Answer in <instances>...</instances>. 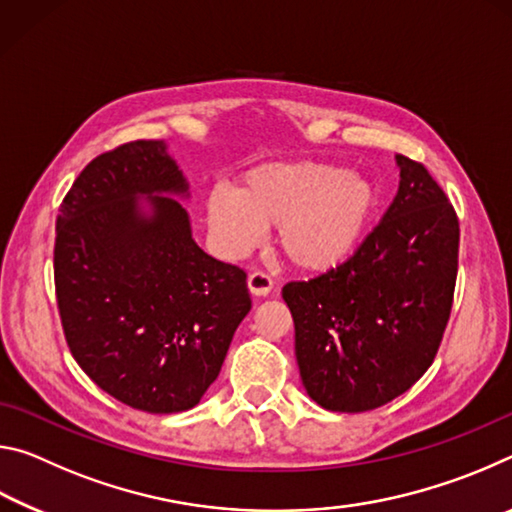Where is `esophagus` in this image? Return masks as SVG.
Wrapping results in <instances>:
<instances>
[{
    "instance_id": "obj_1",
    "label": "esophagus",
    "mask_w": 512,
    "mask_h": 512,
    "mask_svg": "<svg viewBox=\"0 0 512 512\" xmlns=\"http://www.w3.org/2000/svg\"><path fill=\"white\" fill-rule=\"evenodd\" d=\"M248 289L253 296H268L273 291V280L262 271H255L248 275Z\"/></svg>"
}]
</instances>
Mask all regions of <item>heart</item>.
<instances>
[{"label": "heart", "instance_id": "obj_1", "mask_svg": "<svg viewBox=\"0 0 512 512\" xmlns=\"http://www.w3.org/2000/svg\"><path fill=\"white\" fill-rule=\"evenodd\" d=\"M377 187L332 162H273L248 171L239 189L214 187L205 214L216 248L244 257L275 228V244L302 271L345 262L368 232Z\"/></svg>", "mask_w": 512, "mask_h": 512}]
</instances>
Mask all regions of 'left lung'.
Returning <instances> with one entry per match:
<instances>
[{
  "label": "left lung",
  "mask_w": 512,
  "mask_h": 512,
  "mask_svg": "<svg viewBox=\"0 0 512 512\" xmlns=\"http://www.w3.org/2000/svg\"><path fill=\"white\" fill-rule=\"evenodd\" d=\"M400 187L348 262L284 284L307 395L363 413L409 391L436 357L452 311L458 219L424 169L395 155Z\"/></svg>",
  "instance_id": "8db88e82"
}]
</instances>
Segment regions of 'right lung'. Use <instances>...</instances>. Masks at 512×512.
Returning <instances> with one entry per match:
<instances>
[{"label":"right lung","mask_w":512,"mask_h":512,"mask_svg":"<svg viewBox=\"0 0 512 512\" xmlns=\"http://www.w3.org/2000/svg\"><path fill=\"white\" fill-rule=\"evenodd\" d=\"M189 185L162 140L101 153L56 219L54 277L72 357L146 413L201 402L250 311L246 273L207 255L176 198Z\"/></svg>","instance_id":"right-lung-1"}]
</instances>
